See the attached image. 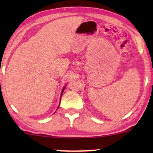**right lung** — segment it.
I'll list each match as a JSON object with an SVG mask.
<instances>
[{"label":"right lung","instance_id":"right-lung-1","mask_svg":"<svg viewBox=\"0 0 153 153\" xmlns=\"http://www.w3.org/2000/svg\"><path fill=\"white\" fill-rule=\"evenodd\" d=\"M65 87H64V88H63V89H62V93H61V97H62V93H63V91H64V90H65Z\"/></svg>","mask_w":153,"mask_h":153}]
</instances>
